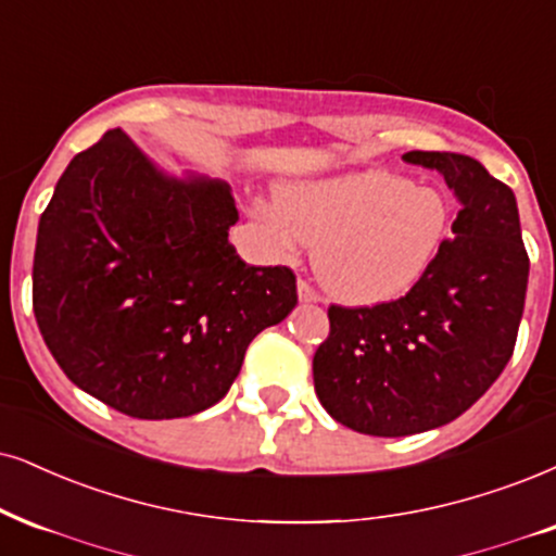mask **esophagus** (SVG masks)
I'll use <instances>...</instances> for the list:
<instances>
[{"mask_svg": "<svg viewBox=\"0 0 556 556\" xmlns=\"http://www.w3.org/2000/svg\"><path fill=\"white\" fill-rule=\"evenodd\" d=\"M299 299L301 301H319V293L314 291L309 280H299Z\"/></svg>", "mask_w": 556, "mask_h": 556, "instance_id": "34e87169", "label": "esophagus"}]
</instances>
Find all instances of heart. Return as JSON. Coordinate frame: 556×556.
Returning <instances> with one entry per match:
<instances>
[{
    "instance_id": "obj_1",
    "label": "heart",
    "mask_w": 556,
    "mask_h": 556,
    "mask_svg": "<svg viewBox=\"0 0 556 556\" xmlns=\"http://www.w3.org/2000/svg\"><path fill=\"white\" fill-rule=\"evenodd\" d=\"M267 218L286 242H317L314 270L327 291L348 304H379L433 265L451 208L441 190L374 169L299 185Z\"/></svg>"
}]
</instances>
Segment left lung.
<instances>
[{"label":"left lung","instance_id":"left-lung-1","mask_svg":"<svg viewBox=\"0 0 556 556\" xmlns=\"http://www.w3.org/2000/svg\"><path fill=\"white\" fill-rule=\"evenodd\" d=\"M458 198L433 265L404 296L330 304L314 353V392L334 420L366 435L441 428L495 383L516 348L529 286L516 195L467 154L407 152Z\"/></svg>","mask_w":556,"mask_h":556}]
</instances>
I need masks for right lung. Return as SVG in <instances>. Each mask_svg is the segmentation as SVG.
<instances>
[{
  "instance_id": "obj_1",
  "label": "right lung",
  "mask_w": 556,
  "mask_h": 556,
  "mask_svg": "<svg viewBox=\"0 0 556 556\" xmlns=\"http://www.w3.org/2000/svg\"><path fill=\"white\" fill-rule=\"evenodd\" d=\"M229 185L173 180L121 128L68 162L40 214L33 312L68 379L139 420L216 404L296 306L289 265L229 244Z\"/></svg>"
}]
</instances>
